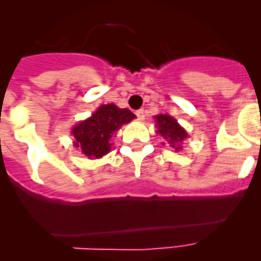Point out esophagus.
<instances>
[{
	"label": "esophagus",
	"mask_w": 261,
	"mask_h": 261,
	"mask_svg": "<svg viewBox=\"0 0 261 261\" xmlns=\"http://www.w3.org/2000/svg\"><path fill=\"white\" fill-rule=\"evenodd\" d=\"M136 116L138 117V120H144L145 119V111L142 110V108L137 110L136 111Z\"/></svg>",
	"instance_id": "34e87169"
}]
</instances>
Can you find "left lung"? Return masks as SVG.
I'll return each instance as SVG.
<instances>
[{
	"instance_id": "1",
	"label": "left lung",
	"mask_w": 261,
	"mask_h": 261,
	"mask_svg": "<svg viewBox=\"0 0 261 261\" xmlns=\"http://www.w3.org/2000/svg\"><path fill=\"white\" fill-rule=\"evenodd\" d=\"M155 125L158 128L156 133L162 136L163 140L167 142L172 149L179 151L181 149V142L188 137L186 129L179 125L177 120L167 114H161L155 116ZM165 145V144H163Z\"/></svg>"
}]
</instances>
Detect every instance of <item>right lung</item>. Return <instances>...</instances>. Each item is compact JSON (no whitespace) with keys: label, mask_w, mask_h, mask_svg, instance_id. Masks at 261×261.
Wrapping results in <instances>:
<instances>
[{"label":"right lung","mask_w":261,"mask_h":261,"mask_svg":"<svg viewBox=\"0 0 261 261\" xmlns=\"http://www.w3.org/2000/svg\"><path fill=\"white\" fill-rule=\"evenodd\" d=\"M135 117L129 110L112 103L100 106L89 119L71 129L74 146L90 159L100 158L111 150V137L123 124H128Z\"/></svg>","instance_id":"1"}]
</instances>
